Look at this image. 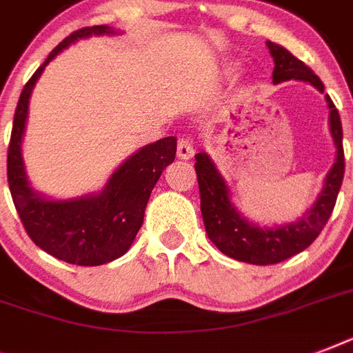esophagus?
I'll return each instance as SVG.
<instances>
[{
  "label": "esophagus",
  "mask_w": 353,
  "mask_h": 353,
  "mask_svg": "<svg viewBox=\"0 0 353 353\" xmlns=\"http://www.w3.org/2000/svg\"><path fill=\"white\" fill-rule=\"evenodd\" d=\"M177 155H179V159H192L194 157V141L188 137L179 139V143H177Z\"/></svg>",
  "instance_id": "34e87169"
}]
</instances>
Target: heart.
<instances>
[{
	"instance_id": "heart-1",
	"label": "heart",
	"mask_w": 353,
	"mask_h": 353,
	"mask_svg": "<svg viewBox=\"0 0 353 353\" xmlns=\"http://www.w3.org/2000/svg\"><path fill=\"white\" fill-rule=\"evenodd\" d=\"M232 71H234V68H232V65H227L225 73H232Z\"/></svg>"
}]
</instances>
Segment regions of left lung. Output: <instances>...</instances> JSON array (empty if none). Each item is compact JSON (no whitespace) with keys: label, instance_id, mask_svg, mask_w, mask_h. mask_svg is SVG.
<instances>
[{"label":"left lung","instance_id":"left-lung-1","mask_svg":"<svg viewBox=\"0 0 353 353\" xmlns=\"http://www.w3.org/2000/svg\"><path fill=\"white\" fill-rule=\"evenodd\" d=\"M265 46L274 62L273 84L288 82V80H302V82H310L313 88L324 93V84L306 63L301 62L279 43L265 41ZM326 102L330 110V133L337 148V155L334 166L326 174L321 194L296 221L276 227H260L258 223L247 220L232 203L231 188L227 185L225 177L220 174L212 157L205 152L196 154V174H198L205 231L209 234L210 241L223 254L245 263L269 265L299 254L312 245L315 238L321 234L332 216L345 176L343 126H341L339 112L328 95Z\"/></svg>","mask_w":353,"mask_h":353}]
</instances>
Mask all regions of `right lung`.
<instances>
[{
    "mask_svg": "<svg viewBox=\"0 0 353 353\" xmlns=\"http://www.w3.org/2000/svg\"><path fill=\"white\" fill-rule=\"evenodd\" d=\"M121 30L95 25L77 30L57 46L25 84L14 112L7 155L8 188L14 207L30 240L58 260L77 265H102L122 256L143 225L144 209L161 174L176 159L177 139L165 137L130 155L113 172L101 192L80 198L52 199L30 187L21 143L29 115V99L52 58L71 43L90 36H115Z\"/></svg>",
    "mask_w": 353,
    "mask_h": 353,
    "instance_id": "add662e5",
    "label": "right lung"
}]
</instances>
